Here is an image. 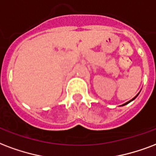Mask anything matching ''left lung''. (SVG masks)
<instances>
[{
	"mask_svg": "<svg viewBox=\"0 0 156 156\" xmlns=\"http://www.w3.org/2000/svg\"><path fill=\"white\" fill-rule=\"evenodd\" d=\"M136 97H137V95H136V97H134V98H133V99H132V100H131V101H128V102H127V103H125V104H123V105H127V104H128V103H129V102H131V101H133V100L134 99H135V98H136Z\"/></svg>",
	"mask_w": 156,
	"mask_h": 156,
	"instance_id": "obj_1",
	"label": "left lung"
}]
</instances>
